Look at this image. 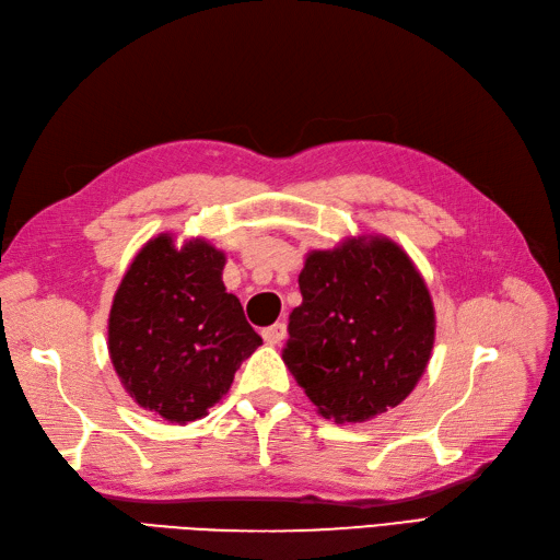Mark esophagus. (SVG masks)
I'll list each match as a JSON object with an SVG mask.
<instances>
[{"label": "esophagus", "mask_w": 560, "mask_h": 560, "mask_svg": "<svg viewBox=\"0 0 560 560\" xmlns=\"http://www.w3.org/2000/svg\"><path fill=\"white\" fill-rule=\"evenodd\" d=\"M284 334H287V327L282 325V322H276V325H270V327H266L264 331H261V336H264V341L268 343V346H278L282 338H284Z\"/></svg>", "instance_id": "34e87169"}]
</instances>
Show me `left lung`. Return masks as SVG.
<instances>
[{
	"mask_svg": "<svg viewBox=\"0 0 560 560\" xmlns=\"http://www.w3.org/2000/svg\"><path fill=\"white\" fill-rule=\"evenodd\" d=\"M299 290L282 360L322 416L364 422L411 395L432 354L434 306L409 254L385 235L313 249Z\"/></svg>",
	"mask_w": 560,
	"mask_h": 560,
	"instance_id": "left-lung-1",
	"label": "left lung"
}]
</instances>
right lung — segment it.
I'll list each match as a JSON object with an SVG mask.
<instances>
[{"label": "right lung", "mask_w": 560, "mask_h": 560, "mask_svg": "<svg viewBox=\"0 0 560 560\" xmlns=\"http://www.w3.org/2000/svg\"><path fill=\"white\" fill-rule=\"evenodd\" d=\"M224 264V252L208 241L177 247L161 233L114 294L107 346L116 374L142 409L177 425L208 416L261 346L238 296L226 292Z\"/></svg>", "instance_id": "right-lung-1"}]
</instances>
